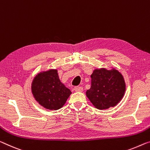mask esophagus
Returning <instances> with one entry per match:
<instances>
[{
	"mask_svg": "<svg viewBox=\"0 0 150 150\" xmlns=\"http://www.w3.org/2000/svg\"><path fill=\"white\" fill-rule=\"evenodd\" d=\"M74 91L75 92H82L83 88L81 86H76L74 87Z\"/></svg>",
	"mask_w": 150,
	"mask_h": 150,
	"instance_id": "obj_1",
	"label": "esophagus"
}]
</instances>
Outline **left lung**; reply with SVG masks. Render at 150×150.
Listing matches in <instances>:
<instances>
[{"label":"left lung","instance_id":"left-lung-1","mask_svg":"<svg viewBox=\"0 0 150 150\" xmlns=\"http://www.w3.org/2000/svg\"><path fill=\"white\" fill-rule=\"evenodd\" d=\"M91 77V86L86 94L96 109L103 110L115 107L123 98L125 82L118 70L95 69Z\"/></svg>","mask_w":150,"mask_h":150}]
</instances>
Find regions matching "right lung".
Listing matches in <instances>:
<instances>
[{
  "mask_svg": "<svg viewBox=\"0 0 150 150\" xmlns=\"http://www.w3.org/2000/svg\"><path fill=\"white\" fill-rule=\"evenodd\" d=\"M31 91L39 104L49 110L60 109L72 94L59 80L55 69L38 74L32 82Z\"/></svg>",
  "mask_w": 150,
  "mask_h": 150,
  "instance_id": "add662e5",
  "label": "right lung"
}]
</instances>
